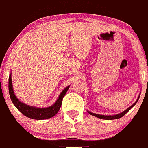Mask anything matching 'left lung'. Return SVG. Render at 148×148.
<instances>
[{
    "instance_id": "8db88e82",
    "label": "left lung",
    "mask_w": 148,
    "mask_h": 148,
    "mask_svg": "<svg viewBox=\"0 0 148 148\" xmlns=\"http://www.w3.org/2000/svg\"><path fill=\"white\" fill-rule=\"evenodd\" d=\"M140 97V96H139ZM138 99H139V98L138 99V100L136 101V103H134L133 104V105L129 107L127 109L125 110V111H124L123 112H122V113H119V114H117V115H115V116H103V115H99V114H96V113H91V112L88 111V113H90L91 115H92V116H96V117L97 118H99V119H105V120H113V119H120V118L123 117V116H124V115H125L126 113L130 111V109H131L132 108H133V106H134L136 104V103L138 102Z\"/></svg>"
}]
</instances>
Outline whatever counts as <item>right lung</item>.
Wrapping results in <instances>:
<instances>
[{
  "label": "right lung",
  "instance_id": "1",
  "mask_svg": "<svg viewBox=\"0 0 148 148\" xmlns=\"http://www.w3.org/2000/svg\"><path fill=\"white\" fill-rule=\"evenodd\" d=\"M69 86H67L62 91V92L60 94V96H59L58 99H57V101L55 102V103L53 106H52L50 107H48V108H38L33 106H29L26 105V104L23 103L17 99L16 96H15V94H14L11 81V74L9 77L8 79L9 94H10V97L12 102L13 103L15 106L24 116H25L27 118H29V119L35 120H44L50 119V118L55 116L57 113V112L59 111V110H60V107H61L62 99H63L64 96L66 94V91L69 89Z\"/></svg>",
  "mask_w": 148,
  "mask_h": 148
}]
</instances>
